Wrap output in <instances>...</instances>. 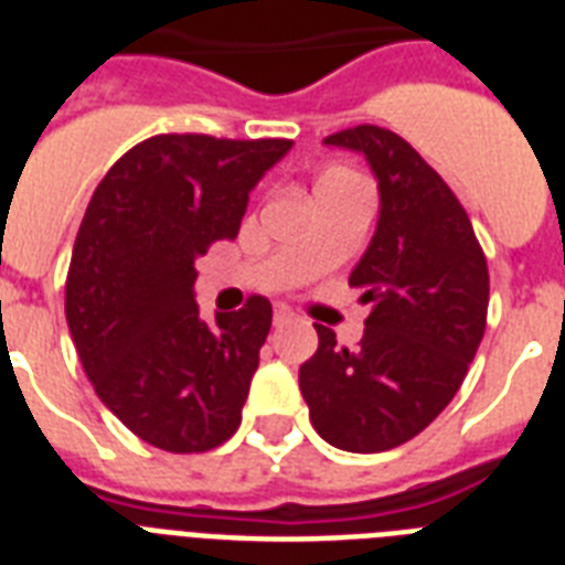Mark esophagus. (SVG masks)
Listing matches in <instances>:
<instances>
[{
    "label": "esophagus",
    "instance_id": "34e87169",
    "mask_svg": "<svg viewBox=\"0 0 565 565\" xmlns=\"http://www.w3.org/2000/svg\"><path fill=\"white\" fill-rule=\"evenodd\" d=\"M290 319H292V310H290V308H284V305H278V308H275V313H273L275 328L287 326V322H290Z\"/></svg>",
    "mask_w": 565,
    "mask_h": 565
}]
</instances>
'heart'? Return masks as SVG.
Masks as SVG:
<instances>
[{
  "label": "heart",
  "mask_w": 565,
  "mask_h": 565,
  "mask_svg": "<svg viewBox=\"0 0 565 565\" xmlns=\"http://www.w3.org/2000/svg\"><path fill=\"white\" fill-rule=\"evenodd\" d=\"M340 179H354V175H349V172H328V175H322V181L319 184H326V181H340Z\"/></svg>",
  "instance_id": "1"
}]
</instances>
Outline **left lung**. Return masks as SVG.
Segmentation results:
<instances>
[{
    "instance_id": "8db88e82",
    "label": "left lung",
    "mask_w": 565,
    "mask_h": 565,
    "mask_svg": "<svg viewBox=\"0 0 565 565\" xmlns=\"http://www.w3.org/2000/svg\"><path fill=\"white\" fill-rule=\"evenodd\" d=\"M326 143L363 152L377 175V231L349 278L372 310L358 349L317 326L299 386L319 437L375 455L416 437L455 398L487 328L490 273L463 204L404 137L354 126Z\"/></svg>"
}]
</instances>
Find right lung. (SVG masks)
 I'll return each mask as SVG.
<instances>
[{
	"label": "right lung",
	"instance_id": "1",
	"mask_svg": "<svg viewBox=\"0 0 565 565\" xmlns=\"http://www.w3.org/2000/svg\"><path fill=\"white\" fill-rule=\"evenodd\" d=\"M292 140L154 135L108 170L84 211L66 273V326L105 407L172 455L222 446L239 428L266 296L216 326L199 319L195 257L237 237L248 190Z\"/></svg>",
	"mask_w": 565,
	"mask_h": 565
}]
</instances>
